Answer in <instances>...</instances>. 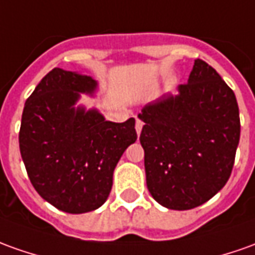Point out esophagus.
Listing matches in <instances>:
<instances>
[{
    "mask_svg": "<svg viewBox=\"0 0 255 255\" xmlns=\"http://www.w3.org/2000/svg\"><path fill=\"white\" fill-rule=\"evenodd\" d=\"M141 129H143V122H141L140 119H137V121H136V131H137L138 136H140V133H141Z\"/></svg>",
    "mask_w": 255,
    "mask_h": 255,
    "instance_id": "1",
    "label": "esophagus"
}]
</instances>
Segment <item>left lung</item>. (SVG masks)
Segmentation results:
<instances>
[{"instance_id":"8db88e82","label":"left lung","mask_w":255,"mask_h":255,"mask_svg":"<svg viewBox=\"0 0 255 255\" xmlns=\"http://www.w3.org/2000/svg\"><path fill=\"white\" fill-rule=\"evenodd\" d=\"M138 118L147 189L158 204L191 210L226 184L240 118L235 93L212 66L196 59L187 83L143 107Z\"/></svg>"}]
</instances>
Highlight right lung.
Listing matches in <instances>:
<instances>
[{
    "instance_id": "1",
    "label": "right lung",
    "mask_w": 255,
    "mask_h": 255,
    "mask_svg": "<svg viewBox=\"0 0 255 255\" xmlns=\"http://www.w3.org/2000/svg\"><path fill=\"white\" fill-rule=\"evenodd\" d=\"M97 90L89 75L54 68L24 103L19 148L29 179L45 201L68 214L104 204L118 161L137 138L134 118L117 124L77 104Z\"/></svg>"
}]
</instances>
